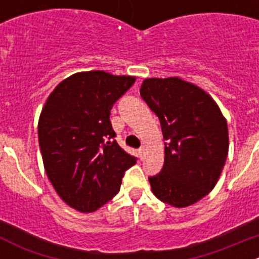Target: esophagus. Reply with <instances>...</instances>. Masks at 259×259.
<instances>
[{"instance_id": "1", "label": "esophagus", "mask_w": 259, "mask_h": 259, "mask_svg": "<svg viewBox=\"0 0 259 259\" xmlns=\"http://www.w3.org/2000/svg\"><path fill=\"white\" fill-rule=\"evenodd\" d=\"M138 151H139L140 159H144L145 158V148H144V146H142V148H140Z\"/></svg>"}]
</instances>
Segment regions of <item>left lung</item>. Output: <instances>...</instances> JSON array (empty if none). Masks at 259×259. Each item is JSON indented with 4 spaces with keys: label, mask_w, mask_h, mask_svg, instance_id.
I'll return each mask as SVG.
<instances>
[{
    "label": "left lung",
    "mask_w": 259,
    "mask_h": 259,
    "mask_svg": "<svg viewBox=\"0 0 259 259\" xmlns=\"http://www.w3.org/2000/svg\"><path fill=\"white\" fill-rule=\"evenodd\" d=\"M140 95L160 120L164 140L163 169L149 177L159 200L188 207L214 188L228 155L227 120L215 101L194 83L151 77Z\"/></svg>",
    "instance_id": "obj_1"
}]
</instances>
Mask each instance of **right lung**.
<instances>
[{"label": "right lung", "mask_w": 259, "mask_h": 259, "mask_svg": "<svg viewBox=\"0 0 259 259\" xmlns=\"http://www.w3.org/2000/svg\"><path fill=\"white\" fill-rule=\"evenodd\" d=\"M135 82L105 71L77 72L50 94L38 120L44 166L59 197L94 211L119 193L137 158L122 150L110 121L113 105Z\"/></svg>", "instance_id": "right-lung-1"}]
</instances>
